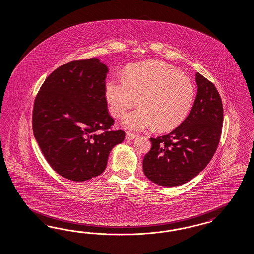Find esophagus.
Returning a JSON list of instances; mask_svg holds the SVG:
<instances>
[{
	"label": "esophagus",
	"instance_id": "esophagus-1",
	"mask_svg": "<svg viewBox=\"0 0 254 254\" xmlns=\"http://www.w3.org/2000/svg\"><path fill=\"white\" fill-rule=\"evenodd\" d=\"M136 135L135 134H133V133H131V132H127L126 133V139H127V140H130V139H134V138H136Z\"/></svg>",
	"mask_w": 254,
	"mask_h": 254
}]
</instances>
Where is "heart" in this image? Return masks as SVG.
Instances as JSON below:
<instances>
[{
	"label": "heart",
	"instance_id": "heart-1",
	"mask_svg": "<svg viewBox=\"0 0 254 254\" xmlns=\"http://www.w3.org/2000/svg\"><path fill=\"white\" fill-rule=\"evenodd\" d=\"M194 86L188 77L161 62H145L127 69L126 79H110L105 96L110 112L123 116L137 103L140 106L124 117V126L143 130L153 124L156 130L174 129L189 115Z\"/></svg>",
	"mask_w": 254,
	"mask_h": 254
}]
</instances>
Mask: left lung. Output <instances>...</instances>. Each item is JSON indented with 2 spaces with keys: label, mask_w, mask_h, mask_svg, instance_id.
<instances>
[{
  "label": "left lung",
  "mask_w": 254,
  "mask_h": 254,
  "mask_svg": "<svg viewBox=\"0 0 254 254\" xmlns=\"http://www.w3.org/2000/svg\"><path fill=\"white\" fill-rule=\"evenodd\" d=\"M197 94L190 114L168 135L151 138L143 158V172L165 187L184 185L207 167L219 144L223 121L222 99L215 85L199 72Z\"/></svg>",
  "instance_id": "8db88e82"
}]
</instances>
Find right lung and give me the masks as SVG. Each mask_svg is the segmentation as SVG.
Here are the masks:
<instances>
[{"mask_svg": "<svg viewBox=\"0 0 254 254\" xmlns=\"http://www.w3.org/2000/svg\"><path fill=\"white\" fill-rule=\"evenodd\" d=\"M107 72L99 59L68 62L46 78L34 100L39 147L51 168L70 181L100 175L110 152L125 138L124 131L110 130L115 120L105 97Z\"/></svg>", "mask_w": 254, "mask_h": 254, "instance_id": "1", "label": "right lung"}]
</instances>
